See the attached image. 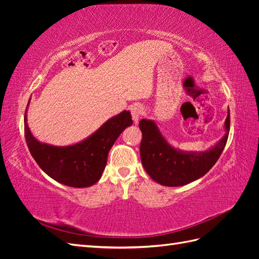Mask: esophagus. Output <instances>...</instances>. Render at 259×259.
<instances>
[{
    "mask_svg": "<svg viewBox=\"0 0 259 259\" xmlns=\"http://www.w3.org/2000/svg\"><path fill=\"white\" fill-rule=\"evenodd\" d=\"M131 113H132L133 120H134V122L137 124L139 117L144 114V108H143V106H140V105L133 106L131 108Z\"/></svg>",
    "mask_w": 259,
    "mask_h": 259,
    "instance_id": "esophagus-1",
    "label": "esophagus"
}]
</instances>
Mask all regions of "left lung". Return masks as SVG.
Masks as SVG:
<instances>
[{"label": "left lung", "mask_w": 259, "mask_h": 259, "mask_svg": "<svg viewBox=\"0 0 259 259\" xmlns=\"http://www.w3.org/2000/svg\"><path fill=\"white\" fill-rule=\"evenodd\" d=\"M139 128L143 133L140 159L148 175L162 186H184L204 176L219 159L228 140L230 111L225 122L226 135L205 152L176 150L162 137L153 121L143 119Z\"/></svg>", "instance_id": "left-lung-1"}]
</instances>
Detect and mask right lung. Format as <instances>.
Wrapping results in <instances>:
<instances>
[{
  "label": "right lung",
  "instance_id": "obj_1",
  "mask_svg": "<svg viewBox=\"0 0 259 259\" xmlns=\"http://www.w3.org/2000/svg\"><path fill=\"white\" fill-rule=\"evenodd\" d=\"M132 124L131 113L123 111L83 142L68 147H54L41 144L32 136L25 113V137L31 155L50 177L62 185L84 188L98 182L111 147L121 133Z\"/></svg>",
  "mask_w": 259,
  "mask_h": 259
}]
</instances>
